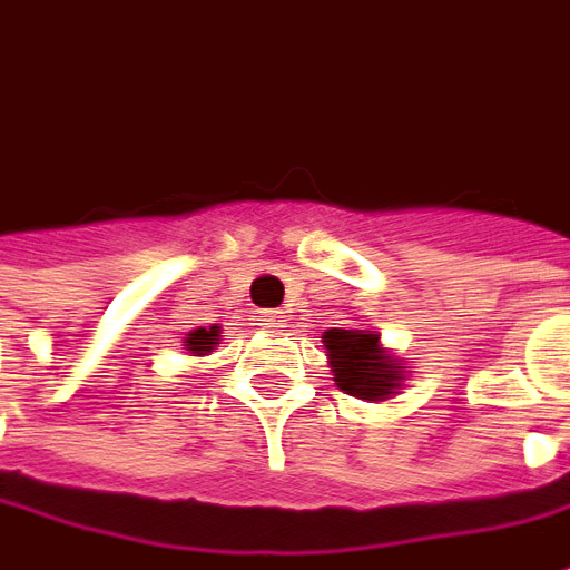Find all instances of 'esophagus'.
I'll return each instance as SVG.
<instances>
[{
    "mask_svg": "<svg viewBox=\"0 0 570 570\" xmlns=\"http://www.w3.org/2000/svg\"><path fill=\"white\" fill-rule=\"evenodd\" d=\"M259 326H265L268 333H277L281 326H284V321H281V311H262V317H259Z\"/></svg>",
    "mask_w": 570,
    "mask_h": 570,
    "instance_id": "34e87169",
    "label": "esophagus"
}]
</instances>
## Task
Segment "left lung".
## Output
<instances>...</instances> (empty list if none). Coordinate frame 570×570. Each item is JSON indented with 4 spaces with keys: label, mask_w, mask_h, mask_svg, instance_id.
<instances>
[{
    "label": "left lung",
    "mask_w": 570,
    "mask_h": 570,
    "mask_svg": "<svg viewBox=\"0 0 570 570\" xmlns=\"http://www.w3.org/2000/svg\"><path fill=\"white\" fill-rule=\"evenodd\" d=\"M323 345L333 363L335 382L360 400H384L400 387V363H387L372 330H330Z\"/></svg>",
    "instance_id": "8db88e82"
}]
</instances>
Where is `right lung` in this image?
Wrapping results in <instances>:
<instances>
[{"mask_svg": "<svg viewBox=\"0 0 570 570\" xmlns=\"http://www.w3.org/2000/svg\"><path fill=\"white\" fill-rule=\"evenodd\" d=\"M219 345V326H210V330H195V333H188L186 347L200 357V354H210L213 347Z\"/></svg>", "mask_w": 570, "mask_h": 570, "instance_id": "1", "label": "right lung"}]
</instances>
